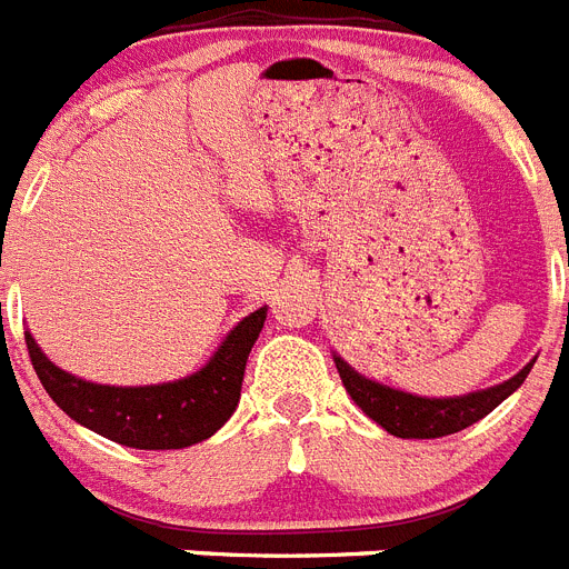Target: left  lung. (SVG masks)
Returning <instances> with one entry per match:
<instances>
[{"label": "left lung", "mask_w": 569, "mask_h": 569, "mask_svg": "<svg viewBox=\"0 0 569 569\" xmlns=\"http://www.w3.org/2000/svg\"><path fill=\"white\" fill-rule=\"evenodd\" d=\"M337 371L342 377L345 391L351 395L359 409L380 423L388 435L406 437V440H431V437L455 435L460 429H469L472 423L483 420L492 409H498L512 391L521 388L527 380L532 362L521 368L516 377L503 380L501 386L483 388L463 397H417L400 388L382 386L377 380H368L359 371H353L339 353H333Z\"/></svg>", "instance_id": "obj_1"}]
</instances>
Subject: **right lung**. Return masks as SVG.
<instances>
[{"instance_id":"right-lung-1","label":"right lung","mask_w":569,"mask_h":569,"mask_svg":"<svg viewBox=\"0 0 569 569\" xmlns=\"http://www.w3.org/2000/svg\"><path fill=\"white\" fill-rule=\"evenodd\" d=\"M267 305L232 328L207 366L183 380L158 386H100L62 371L26 331L28 353L42 388L74 423L129 449H187L216 435L232 417L252 345Z\"/></svg>"}]
</instances>
